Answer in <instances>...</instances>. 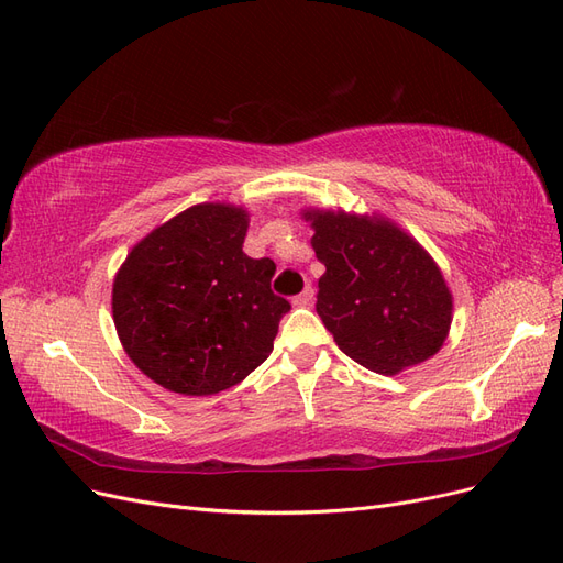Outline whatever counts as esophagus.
<instances>
[{"mask_svg":"<svg viewBox=\"0 0 563 563\" xmlns=\"http://www.w3.org/2000/svg\"><path fill=\"white\" fill-rule=\"evenodd\" d=\"M312 300H314V288L305 286V291L294 298V305H296V308H310Z\"/></svg>","mask_w":563,"mask_h":563,"instance_id":"34e87169","label":"esophagus"}]
</instances>
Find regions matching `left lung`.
Here are the masks:
<instances>
[{
	"label": "left lung",
	"mask_w": 563,
	"mask_h": 563,
	"mask_svg": "<svg viewBox=\"0 0 563 563\" xmlns=\"http://www.w3.org/2000/svg\"><path fill=\"white\" fill-rule=\"evenodd\" d=\"M312 249L327 267L317 314L350 360L395 373L430 360L451 329L444 275L413 236L378 216L305 211Z\"/></svg>",
	"instance_id": "1"
}]
</instances>
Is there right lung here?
<instances>
[{
    "mask_svg": "<svg viewBox=\"0 0 563 563\" xmlns=\"http://www.w3.org/2000/svg\"><path fill=\"white\" fill-rule=\"evenodd\" d=\"M246 228L240 207L197 203L152 230L119 267L117 335L157 385L218 395L269 356L291 305L269 288L277 265L242 251Z\"/></svg>",
    "mask_w": 563,
    "mask_h": 563,
    "instance_id": "add662e5",
    "label": "right lung"
}]
</instances>
